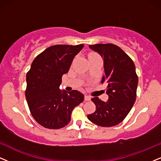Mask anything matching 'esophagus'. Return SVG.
Segmentation results:
<instances>
[{
	"label": "esophagus",
	"instance_id": "1",
	"mask_svg": "<svg viewBox=\"0 0 161 161\" xmlns=\"http://www.w3.org/2000/svg\"><path fill=\"white\" fill-rule=\"evenodd\" d=\"M91 99V97H89V96H87L86 94L85 95V101H90Z\"/></svg>",
	"mask_w": 161,
	"mask_h": 161
}]
</instances>
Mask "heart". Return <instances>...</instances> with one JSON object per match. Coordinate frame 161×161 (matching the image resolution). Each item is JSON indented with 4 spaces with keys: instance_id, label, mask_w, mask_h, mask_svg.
I'll return each mask as SVG.
<instances>
[{
    "instance_id": "b5f03b06",
    "label": "heart",
    "mask_w": 161,
    "mask_h": 161,
    "mask_svg": "<svg viewBox=\"0 0 161 161\" xmlns=\"http://www.w3.org/2000/svg\"><path fill=\"white\" fill-rule=\"evenodd\" d=\"M92 56H99V55L95 53H89L88 58H89V57H92Z\"/></svg>"
}]
</instances>
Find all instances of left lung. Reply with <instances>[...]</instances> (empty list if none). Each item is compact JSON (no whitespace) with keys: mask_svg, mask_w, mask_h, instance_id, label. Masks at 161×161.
<instances>
[{"mask_svg":"<svg viewBox=\"0 0 161 161\" xmlns=\"http://www.w3.org/2000/svg\"><path fill=\"white\" fill-rule=\"evenodd\" d=\"M98 52L104 61V75L101 83L108 84L107 102L99 97L91 101L96 111L87 118L93 123L102 127H111L121 123L131 111L137 97L138 77L135 66L130 57L119 47L113 44L90 45Z\"/></svg>","mask_w":161,"mask_h":161,"instance_id":"obj_1","label":"left lung"}]
</instances>
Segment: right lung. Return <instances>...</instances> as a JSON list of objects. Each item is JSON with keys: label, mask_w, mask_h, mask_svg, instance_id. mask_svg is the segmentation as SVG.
Masks as SVG:
<instances>
[{"label": "right lung", "mask_w": 161, "mask_h": 161, "mask_svg": "<svg viewBox=\"0 0 161 161\" xmlns=\"http://www.w3.org/2000/svg\"><path fill=\"white\" fill-rule=\"evenodd\" d=\"M84 44H57L47 48L33 60L26 73L25 96L32 117L46 129H58L70 121L73 109L84 95L76 90L61 91L63 74Z\"/></svg>", "instance_id": "1"}]
</instances>
